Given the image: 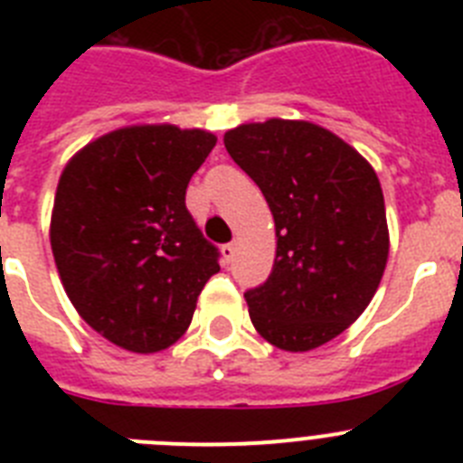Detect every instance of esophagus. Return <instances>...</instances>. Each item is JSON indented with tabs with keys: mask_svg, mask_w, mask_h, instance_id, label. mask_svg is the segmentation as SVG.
I'll return each instance as SVG.
<instances>
[{
	"mask_svg": "<svg viewBox=\"0 0 463 463\" xmlns=\"http://www.w3.org/2000/svg\"><path fill=\"white\" fill-rule=\"evenodd\" d=\"M234 255H236V243L222 245V257H224V261H227V264L234 260Z\"/></svg>",
	"mask_w": 463,
	"mask_h": 463,
	"instance_id": "obj_1",
	"label": "esophagus"
}]
</instances>
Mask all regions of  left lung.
Returning <instances> with one entry per match:
<instances>
[{
  "mask_svg": "<svg viewBox=\"0 0 463 463\" xmlns=\"http://www.w3.org/2000/svg\"><path fill=\"white\" fill-rule=\"evenodd\" d=\"M224 148L260 185L276 222V261L245 292L260 336L288 353L336 338L371 304L390 229L373 166L334 132L308 120L248 122Z\"/></svg>",
  "mask_w": 463,
  "mask_h": 463,
  "instance_id": "left-lung-1",
  "label": "left lung"
}]
</instances>
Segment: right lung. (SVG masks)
Segmentation results:
<instances>
[{
    "label": "right lung",
    "instance_id": "right-lung-1",
    "mask_svg": "<svg viewBox=\"0 0 463 463\" xmlns=\"http://www.w3.org/2000/svg\"><path fill=\"white\" fill-rule=\"evenodd\" d=\"M206 129L132 125L90 141L57 183L51 248L69 301L97 334L150 354L187 331L220 271L185 206L192 174L215 146Z\"/></svg>",
    "mask_w": 463,
    "mask_h": 463
}]
</instances>
